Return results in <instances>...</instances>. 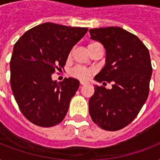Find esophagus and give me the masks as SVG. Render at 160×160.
I'll list each match as a JSON object with an SVG mask.
<instances>
[{
  "mask_svg": "<svg viewBox=\"0 0 160 160\" xmlns=\"http://www.w3.org/2000/svg\"><path fill=\"white\" fill-rule=\"evenodd\" d=\"M86 84H87V82H85V81H82V80L80 81V85H86Z\"/></svg>",
  "mask_w": 160,
  "mask_h": 160,
  "instance_id": "esophagus-1",
  "label": "esophagus"
}]
</instances>
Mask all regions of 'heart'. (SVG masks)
<instances>
[{
    "instance_id": "obj_1",
    "label": "heart",
    "mask_w": 160,
    "mask_h": 160,
    "mask_svg": "<svg viewBox=\"0 0 160 160\" xmlns=\"http://www.w3.org/2000/svg\"><path fill=\"white\" fill-rule=\"evenodd\" d=\"M97 42H90L88 45V48H90L92 46H94L95 44ZM94 70L90 68L85 67V66H76V67L73 68L72 70H70V75L74 78L79 79L81 80H86L88 79H90V76L93 75Z\"/></svg>"
}]
</instances>
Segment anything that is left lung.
I'll return each mask as SVG.
<instances>
[{
	"instance_id": "8db88e82",
	"label": "left lung",
	"mask_w": 160,
	"mask_h": 160,
	"mask_svg": "<svg viewBox=\"0 0 160 160\" xmlns=\"http://www.w3.org/2000/svg\"><path fill=\"white\" fill-rule=\"evenodd\" d=\"M90 33L106 51L105 67L95 80L113 85L111 90L94 86L89 112L101 129L116 131L136 118L148 98L152 75L149 50L136 36L120 27L90 29Z\"/></svg>"
}]
</instances>
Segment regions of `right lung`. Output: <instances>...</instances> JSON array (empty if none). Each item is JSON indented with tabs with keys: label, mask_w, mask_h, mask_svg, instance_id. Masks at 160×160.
Wrapping results in <instances>:
<instances>
[{
	"label": "right lung",
	"mask_w": 160,
	"mask_h": 160,
	"mask_svg": "<svg viewBox=\"0 0 160 160\" xmlns=\"http://www.w3.org/2000/svg\"><path fill=\"white\" fill-rule=\"evenodd\" d=\"M88 31L58 24H41L27 31L13 48L11 86L23 115L32 124L52 127L66 115L79 80L53 81L51 75L64 69L71 49Z\"/></svg>",
	"instance_id": "add662e5"
}]
</instances>
